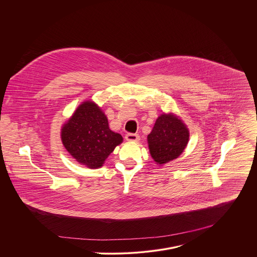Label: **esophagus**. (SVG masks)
Returning a JSON list of instances; mask_svg holds the SVG:
<instances>
[{"mask_svg": "<svg viewBox=\"0 0 257 257\" xmlns=\"http://www.w3.org/2000/svg\"><path fill=\"white\" fill-rule=\"evenodd\" d=\"M125 140L138 142V141L140 140V136L137 135V134H127V135L125 136Z\"/></svg>", "mask_w": 257, "mask_h": 257, "instance_id": "esophagus-1", "label": "esophagus"}]
</instances>
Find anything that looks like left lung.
Returning a JSON list of instances; mask_svg holds the SVG:
<instances>
[{"label":"left lung","mask_w":257,"mask_h":257,"mask_svg":"<svg viewBox=\"0 0 257 257\" xmlns=\"http://www.w3.org/2000/svg\"><path fill=\"white\" fill-rule=\"evenodd\" d=\"M189 131L183 119L174 113L157 117L152 132L147 136L150 155L157 165L177 159L186 149Z\"/></svg>","instance_id":"1"}]
</instances>
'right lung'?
<instances>
[{
  "mask_svg": "<svg viewBox=\"0 0 257 257\" xmlns=\"http://www.w3.org/2000/svg\"><path fill=\"white\" fill-rule=\"evenodd\" d=\"M62 142L76 162L89 169L103 166L122 137L109 127L108 118L92 100L82 102L61 130Z\"/></svg>",
  "mask_w": 257,
  "mask_h": 257,
  "instance_id": "1",
  "label": "right lung"
}]
</instances>
